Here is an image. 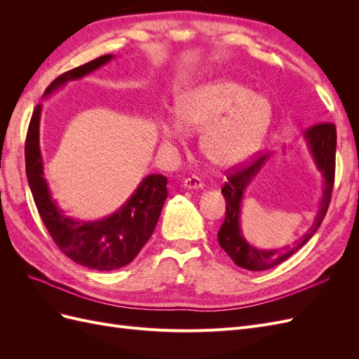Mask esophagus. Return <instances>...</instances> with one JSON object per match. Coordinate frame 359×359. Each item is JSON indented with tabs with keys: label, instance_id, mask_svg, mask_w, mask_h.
Listing matches in <instances>:
<instances>
[{
	"label": "esophagus",
	"instance_id": "esophagus-1",
	"mask_svg": "<svg viewBox=\"0 0 359 359\" xmlns=\"http://www.w3.org/2000/svg\"><path fill=\"white\" fill-rule=\"evenodd\" d=\"M184 189L199 190V189H203V182L198 177H189L184 180Z\"/></svg>",
	"mask_w": 359,
	"mask_h": 359
}]
</instances>
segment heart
Instances as JSON below:
<instances>
[{
  "label": "heart",
  "instance_id": "obj_1",
  "mask_svg": "<svg viewBox=\"0 0 359 359\" xmlns=\"http://www.w3.org/2000/svg\"><path fill=\"white\" fill-rule=\"evenodd\" d=\"M175 114H160L157 128L165 145L182 144L200 130L199 148L210 165L227 169L252 157L273 123V104L248 86L212 79L180 95Z\"/></svg>",
  "mask_w": 359,
  "mask_h": 359
}]
</instances>
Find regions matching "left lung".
<instances>
[{
	"label": "left lung",
	"instance_id": "obj_1",
	"mask_svg": "<svg viewBox=\"0 0 359 359\" xmlns=\"http://www.w3.org/2000/svg\"><path fill=\"white\" fill-rule=\"evenodd\" d=\"M302 139L306 140L309 153L323 178L322 196L319 201V208L314 217L313 224L309 231L304 233L297 243L281 248H260L248 243L241 229V208L243 199L247 187L252 184L256 177L264 169L273 154H265L259 157L252 165L229 173L227 182L222 189L226 199V217L220 227L217 238L219 244L224 250L233 262L250 271H264L273 268L281 262H285L293 253L306 244L310 238L316 233L322 224L325 214L328 211L332 187H334V173H335V147H337V132L334 124H318L310 127L302 133Z\"/></svg>",
	"mask_w": 359,
	"mask_h": 359
}]
</instances>
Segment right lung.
Listing matches in <instances>:
<instances>
[{
	"mask_svg": "<svg viewBox=\"0 0 359 359\" xmlns=\"http://www.w3.org/2000/svg\"><path fill=\"white\" fill-rule=\"evenodd\" d=\"M111 60H114V55L109 53L62 73L50 82L41 99H48L67 82L83 78ZM40 119L41 104L32 112L29 121L25 142V166L32 198L53 241L73 262L86 268L112 271L128 265L156 229L168 198V178L154 173L145 177L124 205L103 219H74L60 208L57 201L52 198L45 178L40 151Z\"/></svg>",
	"mask_w": 359,
	"mask_h": 359,
	"instance_id": "obj_1",
	"label": "right lung"
}]
</instances>
